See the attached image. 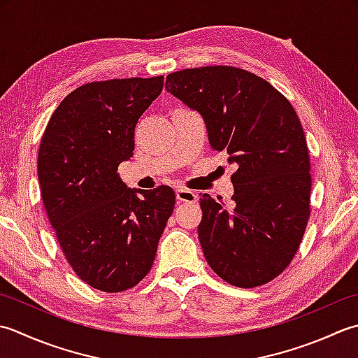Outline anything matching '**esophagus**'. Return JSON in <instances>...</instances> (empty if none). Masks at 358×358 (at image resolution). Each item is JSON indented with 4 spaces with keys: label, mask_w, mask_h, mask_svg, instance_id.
<instances>
[{
    "label": "esophagus",
    "mask_w": 358,
    "mask_h": 358,
    "mask_svg": "<svg viewBox=\"0 0 358 358\" xmlns=\"http://www.w3.org/2000/svg\"><path fill=\"white\" fill-rule=\"evenodd\" d=\"M196 199H198V196H196V193L192 192V189H187V188H178L176 189V201L179 203L180 202L192 203V202H196Z\"/></svg>",
    "instance_id": "1"
}]
</instances>
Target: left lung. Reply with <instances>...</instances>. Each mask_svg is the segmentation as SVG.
<instances>
[{
	"label": "left lung",
	"mask_w": 358,
	"mask_h": 358,
	"mask_svg": "<svg viewBox=\"0 0 358 358\" xmlns=\"http://www.w3.org/2000/svg\"><path fill=\"white\" fill-rule=\"evenodd\" d=\"M165 87L202 115L211 150L238 166L231 208L201 194L198 236L208 266L236 287L276 278L310 215L308 143L294 106L264 78L233 66L173 72Z\"/></svg>",
	"instance_id": "8db88e82"
}]
</instances>
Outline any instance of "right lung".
<instances>
[{
  "mask_svg": "<svg viewBox=\"0 0 358 358\" xmlns=\"http://www.w3.org/2000/svg\"><path fill=\"white\" fill-rule=\"evenodd\" d=\"M164 76L77 87L49 119L38 151L41 199L72 271L91 287L141 282L173 213V188H128L117 169L134 151V128Z\"/></svg>",
  "mask_w": 358,
  "mask_h": 358,
  "instance_id": "add662e5",
  "label": "right lung"
}]
</instances>
